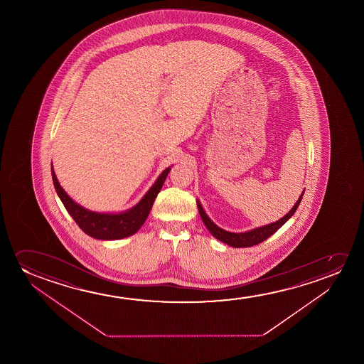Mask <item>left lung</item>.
<instances>
[{
    "instance_id": "obj_1",
    "label": "left lung",
    "mask_w": 364,
    "mask_h": 364,
    "mask_svg": "<svg viewBox=\"0 0 364 364\" xmlns=\"http://www.w3.org/2000/svg\"><path fill=\"white\" fill-rule=\"evenodd\" d=\"M304 190L302 191V194L299 195V200L296 201L294 208L289 210V213L284 215V218L277 220L276 223L259 226V228L250 230V231H246V232H230V231L221 229L218 225L214 224V221H211L209 216L206 215L205 210L203 209V206L200 204L199 200H196V204H198V210H199L201 219L204 221L205 226L208 228V230H209L214 237H216L221 242H224V244L232 246V247H250V246H254V245L259 244V242H262L264 240L269 239L271 235H274L284 223H287L289 219H291V216L296 213V210L299 208V203H301L302 196H304Z\"/></svg>"
}]
</instances>
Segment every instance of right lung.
Instances as JSON below:
<instances>
[{"label": "right lung", "mask_w": 364, "mask_h": 364, "mask_svg": "<svg viewBox=\"0 0 364 364\" xmlns=\"http://www.w3.org/2000/svg\"><path fill=\"white\" fill-rule=\"evenodd\" d=\"M170 169L171 168L169 166L159 175V178L155 180L153 186L148 190V193L141 198L138 204L133 206L132 209L125 210L123 213H118V214L95 213L75 203V200L72 199L60 186V181L55 176L53 165L50 170H52V179H53L57 195L60 196L65 210L68 211V214L73 218L80 229L93 239L119 240L134 235L143 226L149 215L151 206L154 204L156 195L159 194L160 189L163 188Z\"/></svg>", "instance_id": "add662e5"}]
</instances>
